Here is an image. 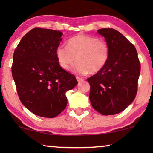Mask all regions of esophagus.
<instances>
[{
  "label": "esophagus",
  "instance_id": "esophagus-1",
  "mask_svg": "<svg viewBox=\"0 0 153 153\" xmlns=\"http://www.w3.org/2000/svg\"><path fill=\"white\" fill-rule=\"evenodd\" d=\"M76 79L77 81H78V82H81V81H82L83 80L82 78H80V77H78V76L76 77Z\"/></svg>",
  "mask_w": 153,
  "mask_h": 153
}]
</instances>
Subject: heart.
Wrapping results in <instances>:
<instances>
[{
    "label": "heart",
    "mask_w": 153,
    "mask_h": 153,
    "mask_svg": "<svg viewBox=\"0 0 153 153\" xmlns=\"http://www.w3.org/2000/svg\"><path fill=\"white\" fill-rule=\"evenodd\" d=\"M109 46L105 41L85 35H77L68 42V45H59L56 56L59 65L68 70L76 59L72 71L81 74H95L103 69L109 58Z\"/></svg>",
    "instance_id": "heart-1"
}]
</instances>
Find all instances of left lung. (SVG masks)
<instances>
[{"label": "left lung", "mask_w": 153, "mask_h": 153, "mask_svg": "<svg viewBox=\"0 0 153 153\" xmlns=\"http://www.w3.org/2000/svg\"><path fill=\"white\" fill-rule=\"evenodd\" d=\"M97 33L109 46V58L101 71L88 79L91 103L102 115H115L132 103L137 93L141 65L136 48L113 28Z\"/></svg>", "instance_id": "obj_1"}]
</instances>
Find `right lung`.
Returning <instances> with one entry per match:
<instances>
[{
    "label": "right lung",
    "mask_w": 153,
    "mask_h": 153,
    "mask_svg": "<svg viewBox=\"0 0 153 153\" xmlns=\"http://www.w3.org/2000/svg\"><path fill=\"white\" fill-rule=\"evenodd\" d=\"M62 35L35 28L22 37L14 52L12 74L21 102L33 114L45 118H54L65 108L66 92L78 83L56 58Z\"/></svg>",
    "instance_id": "add662e5"
}]
</instances>
